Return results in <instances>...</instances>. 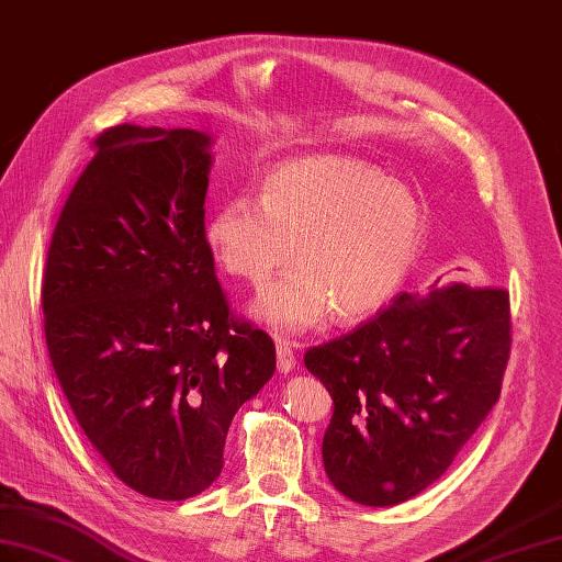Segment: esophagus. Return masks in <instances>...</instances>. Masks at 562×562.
<instances>
[{"label":"esophagus","mask_w":562,"mask_h":562,"mask_svg":"<svg viewBox=\"0 0 562 562\" xmlns=\"http://www.w3.org/2000/svg\"><path fill=\"white\" fill-rule=\"evenodd\" d=\"M276 349H278V370H280V372L294 370V366H296L294 344L286 341V339H278V341H276Z\"/></svg>","instance_id":"esophagus-1"}]
</instances>
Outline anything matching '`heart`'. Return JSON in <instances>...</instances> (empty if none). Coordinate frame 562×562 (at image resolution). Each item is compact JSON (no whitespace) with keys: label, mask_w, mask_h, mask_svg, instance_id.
<instances>
[{"label":"heart","mask_w":562,"mask_h":562,"mask_svg":"<svg viewBox=\"0 0 562 562\" xmlns=\"http://www.w3.org/2000/svg\"><path fill=\"white\" fill-rule=\"evenodd\" d=\"M425 206L378 166L341 154L292 158L270 172L261 201L235 196L209 215L206 247L229 276L263 286L254 313L280 333L356 323L401 290L425 239Z\"/></svg>","instance_id":"obj_1"}]
</instances>
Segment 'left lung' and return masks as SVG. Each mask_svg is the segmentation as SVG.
I'll return each mask as SVG.
<instances>
[{
    "mask_svg": "<svg viewBox=\"0 0 562 562\" xmlns=\"http://www.w3.org/2000/svg\"><path fill=\"white\" fill-rule=\"evenodd\" d=\"M508 358V292L443 280L308 349L304 363L335 404L329 482L380 508L420 494L494 408Z\"/></svg>",
    "mask_w": 562,
    "mask_h": 562,
    "instance_id": "8db88e82",
    "label": "left lung"
}]
</instances>
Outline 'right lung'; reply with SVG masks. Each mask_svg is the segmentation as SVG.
I'll list each match as a JSON object with an SVG mask.
<instances>
[{
  "label": "right lung",
  "instance_id": "right-lung-1",
  "mask_svg": "<svg viewBox=\"0 0 562 562\" xmlns=\"http://www.w3.org/2000/svg\"><path fill=\"white\" fill-rule=\"evenodd\" d=\"M70 190L42 278L70 411L113 474L184 501L223 470L229 423L276 344L229 311L204 239L211 137L116 125Z\"/></svg>",
  "mask_w": 562,
  "mask_h": 562
}]
</instances>
